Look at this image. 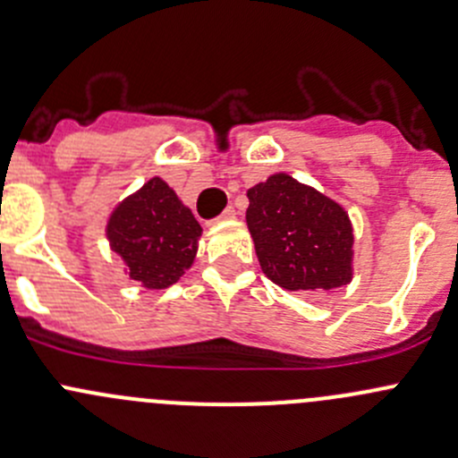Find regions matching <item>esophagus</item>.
<instances>
[{"label":"esophagus","mask_w":458,"mask_h":458,"mask_svg":"<svg viewBox=\"0 0 458 458\" xmlns=\"http://www.w3.org/2000/svg\"><path fill=\"white\" fill-rule=\"evenodd\" d=\"M234 215H237V210H234L233 206H228V208H225L224 212H221V219H224V221H228V219H234Z\"/></svg>","instance_id":"obj_1"}]
</instances>
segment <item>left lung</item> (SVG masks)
Returning a JSON list of instances; mask_svg holds the SVG:
<instances>
[{
  "label": "left lung",
  "instance_id": "1",
  "mask_svg": "<svg viewBox=\"0 0 458 458\" xmlns=\"http://www.w3.org/2000/svg\"><path fill=\"white\" fill-rule=\"evenodd\" d=\"M248 230L263 275L290 293L352 281V224L344 208L285 173L248 191Z\"/></svg>",
  "mask_w": 458,
  "mask_h": 458
}]
</instances>
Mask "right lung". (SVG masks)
Returning <instances> with one entry per match:
<instances>
[{"instance_id":"obj_1","label":"right lung","mask_w":458,"mask_h":458,"mask_svg":"<svg viewBox=\"0 0 458 458\" xmlns=\"http://www.w3.org/2000/svg\"><path fill=\"white\" fill-rule=\"evenodd\" d=\"M106 237L131 279L164 290L195 261L201 225L164 179L152 177L114 208Z\"/></svg>"}]
</instances>
